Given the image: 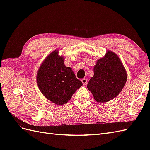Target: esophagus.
Masks as SVG:
<instances>
[{
	"instance_id": "esophagus-1",
	"label": "esophagus",
	"mask_w": 150,
	"mask_h": 150,
	"mask_svg": "<svg viewBox=\"0 0 150 150\" xmlns=\"http://www.w3.org/2000/svg\"><path fill=\"white\" fill-rule=\"evenodd\" d=\"M81 81H82L83 85H86V84L88 83V80L86 79V78H83L82 80H81Z\"/></svg>"
}]
</instances>
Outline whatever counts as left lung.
I'll use <instances>...</instances> for the list:
<instances>
[{
	"label": "left lung",
	"instance_id": "1",
	"mask_svg": "<svg viewBox=\"0 0 150 150\" xmlns=\"http://www.w3.org/2000/svg\"><path fill=\"white\" fill-rule=\"evenodd\" d=\"M127 74L119 57L108 51L94 67V76L88 83V89L96 101L104 103L114 99L124 88Z\"/></svg>",
	"mask_w": 150,
	"mask_h": 150
}]
</instances>
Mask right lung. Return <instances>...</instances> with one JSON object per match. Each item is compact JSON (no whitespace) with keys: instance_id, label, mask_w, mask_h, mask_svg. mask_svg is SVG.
I'll return each instance as SVG.
<instances>
[{"instance_id":"add662e5","label":"right lung","mask_w":150,"mask_h":150,"mask_svg":"<svg viewBox=\"0 0 150 150\" xmlns=\"http://www.w3.org/2000/svg\"><path fill=\"white\" fill-rule=\"evenodd\" d=\"M37 83L44 96L52 103L62 105L70 100L76 91L83 86L64 58L54 51L46 58L37 74Z\"/></svg>"}]
</instances>
